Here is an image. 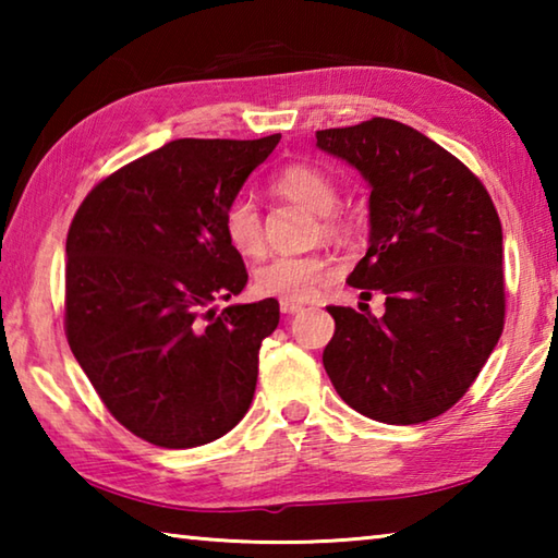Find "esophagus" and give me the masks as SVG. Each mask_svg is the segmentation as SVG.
Returning <instances> with one entry per match:
<instances>
[{"label":"esophagus","instance_id":"34e87169","mask_svg":"<svg viewBox=\"0 0 558 558\" xmlns=\"http://www.w3.org/2000/svg\"><path fill=\"white\" fill-rule=\"evenodd\" d=\"M300 310H302V305H300V302L280 300V313H286V315H295V313H300Z\"/></svg>","mask_w":558,"mask_h":558}]
</instances>
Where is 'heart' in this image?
Segmentation results:
<instances>
[{"label":"heart","instance_id":"heart-1","mask_svg":"<svg viewBox=\"0 0 558 558\" xmlns=\"http://www.w3.org/2000/svg\"><path fill=\"white\" fill-rule=\"evenodd\" d=\"M272 192L292 204L305 206L307 211L325 216L337 206L339 192L332 177L325 174L323 169L310 165H290L280 169L272 179ZM325 233H335L337 226L325 219ZM223 233L233 251L241 256L253 258L263 251V223L258 206L248 196H235L226 206L223 214ZM327 256L310 253V256H278L256 270L253 276V288L263 298H280L290 302H307L317 295L323 282L329 278Z\"/></svg>","mask_w":558,"mask_h":558}]
</instances>
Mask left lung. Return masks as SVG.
Returning a JSON list of instances; mask_svg holds the SVG:
<instances>
[{
	"instance_id": "1",
	"label": "left lung",
	"mask_w": 558,
	"mask_h": 558,
	"mask_svg": "<svg viewBox=\"0 0 558 558\" xmlns=\"http://www.w3.org/2000/svg\"><path fill=\"white\" fill-rule=\"evenodd\" d=\"M315 145L369 186V248L347 282L386 313L327 307L329 381L366 418L413 426L462 399L505 325L502 223L487 189L403 122L317 130ZM362 305V302H359Z\"/></svg>"
}]
</instances>
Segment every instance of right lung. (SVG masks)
I'll return each instance as SVG.
<instances>
[{
    "label": "right lung",
    "instance_id": "obj_1",
    "mask_svg": "<svg viewBox=\"0 0 558 558\" xmlns=\"http://www.w3.org/2000/svg\"><path fill=\"white\" fill-rule=\"evenodd\" d=\"M280 135L172 140L93 189L65 239V337L108 411L159 448L229 433L256 393L278 300L245 288L223 214Z\"/></svg>",
    "mask_w": 558,
    "mask_h": 558
}]
</instances>
